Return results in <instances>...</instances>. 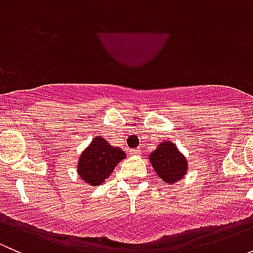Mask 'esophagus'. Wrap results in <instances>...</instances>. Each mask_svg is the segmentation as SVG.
Instances as JSON below:
<instances>
[{"mask_svg": "<svg viewBox=\"0 0 253 253\" xmlns=\"http://www.w3.org/2000/svg\"><path fill=\"white\" fill-rule=\"evenodd\" d=\"M138 154H141V150H139V149L129 150V155H138Z\"/></svg>", "mask_w": 253, "mask_h": 253, "instance_id": "1", "label": "esophagus"}]
</instances>
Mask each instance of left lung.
I'll use <instances>...</instances> for the list:
<instances>
[{
  "label": "left lung",
  "instance_id": "8db88e82",
  "mask_svg": "<svg viewBox=\"0 0 253 253\" xmlns=\"http://www.w3.org/2000/svg\"><path fill=\"white\" fill-rule=\"evenodd\" d=\"M148 159L158 177L162 178L163 182L168 185H172L182 180L187 174V159L171 141L160 143Z\"/></svg>",
  "mask_w": 253,
  "mask_h": 253
}]
</instances>
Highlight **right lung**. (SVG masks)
<instances>
[{
    "label": "right lung",
    "mask_w": 253,
    "mask_h": 253,
    "mask_svg": "<svg viewBox=\"0 0 253 253\" xmlns=\"http://www.w3.org/2000/svg\"><path fill=\"white\" fill-rule=\"evenodd\" d=\"M125 158L126 153L121 148L114 147L101 136H95L79 157L77 174L83 182L95 187L105 182Z\"/></svg>",
    "instance_id": "obj_1"
}]
</instances>
